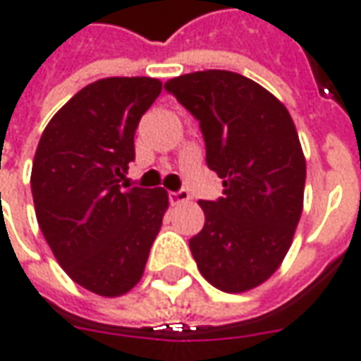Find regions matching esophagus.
<instances>
[{
    "instance_id": "esophagus-1",
    "label": "esophagus",
    "mask_w": 361,
    "mask_h": 361,
    "mask_svg": "<svg viewBox=\"0 0 361 361\" xmlns=\"http://www.w3.org/2000/svg\"><path fill=\"white\" fill-rule=\"evenodd\" d=\"M169 199L173 204H180V202H188L190 201V195H188L187 190H176V192H169Z\"/></svg>"
}]
</instances>
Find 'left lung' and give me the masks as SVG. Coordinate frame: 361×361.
Masks as SVG:
<instances>
[{
	"instance_id": "obj_1",
	"label": "left lung",
	"mask_w": 361,
	"mask_h": 361,
	"mask_svg": "<svg viewBox=\"0 0 361 361\" xmlns=\"http://www.w3.org/2000/svg\"><path fill=\"white\" fill-rule=\"evenodd\" d=\"M164 88L199 120L219 201H199L204 227L188 245L201 275L225 293L267 281L303 211L305 157L291 114L271 92L227 70L173 78Z\"/></svg>"
}]
</instances>
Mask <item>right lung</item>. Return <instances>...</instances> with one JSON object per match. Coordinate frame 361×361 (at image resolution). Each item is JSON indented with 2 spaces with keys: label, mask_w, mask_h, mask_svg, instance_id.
<instances>
[{
  "label": "right lung",
  "mask_w": 361,
  "mask_h": 361,
  "mask_svg": "<svg viewBox=\"0 0 361 361\" xmlns=\"http://www.w3.org/2000/svg\"><path fill=\"white\" fill-rule=\"evenodd\" d=\"M157 78H104L54 114L32 166L39 229L72 281L96 295L128 293L145 273L169 192L122 188L134 132L159 98Z\"/></svg>",
  "instance_id": "add662e5"
}]
</instances>
